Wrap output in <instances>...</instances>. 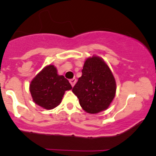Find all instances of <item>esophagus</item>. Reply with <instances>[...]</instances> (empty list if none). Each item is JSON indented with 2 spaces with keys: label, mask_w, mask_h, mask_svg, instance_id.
Segmentation results:
<instances>
[{
  "label": "esophagus",
  "mask_w": 156,
  "mask_h": 156,
  "mask_svg": "<svg viewBox=\"0 0 156 156\" xmlns=\"http://www.w3.org/2000/svg\"><path fill=\"white\" fill-rule=\"evenodd\" d=\"M69 83H71L72 87H74V85L76 83V78H73V79L69 80Z\"/></svg>",
  "instance_id": "obj_1"
}]
</instances>
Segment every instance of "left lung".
Segmentation results:
<instances>
[{"mask_svg": "<svg viewBox=\"0 0 156 156\" xmlns=\"http://www.w3.org/2000/svg\"><path fill=\"white\" fill-rule=\"evenodd\" d=\"M116 82L112 71L103 59L92 56L86 60L82 76L73 88L80 106L89 114L108 108L116 93Z\"/></svg>", "mask_w": 156, "mask_h": 156, "instance_id": "8db88e82", "label": "left lung"}]
</instances>
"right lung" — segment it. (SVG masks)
I'll return each mask as SVG.
<instances>
[{
    "instance_id": "add662e5",
    "label": "right lung",
    "mask_w": 156,
    "mask_h": 156,
    "mask_svg": "<svg viewBox=\"0 0 156 156\" xmlns=\"http://www.w3.org/2000/svg\"><path fill=\"white\" fill-rule=\"evenodd\" d=\"M71 89L69 80L63 76H58L53 65L44 67L30 84L33 101L45 109H53L59 105L65 91Z\"/></svg>"
}]
</instances>
